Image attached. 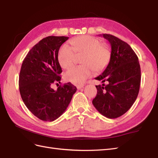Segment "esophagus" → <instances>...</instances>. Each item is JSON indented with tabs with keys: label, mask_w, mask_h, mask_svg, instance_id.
<instances>
[{
	"label": "esophagus",
	"mask_w": 158,
	"mask_h": 158,
	"mask_svg": "<svg viewBox=\"0 0 158 158\" xmlns=\"http://www.w3.org/2000/svg\"><path fill=\"white\" fill-rule=\"evenodd\" d=\"M83 86H84L83 85H77V88L78 90H79V89H81V88H83Z\"/></svg>",
	"instance_id": "obj_1"
}]
</instances>
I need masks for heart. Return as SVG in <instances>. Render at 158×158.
Masks as SVG:
<instances>
[{"instance_id": "heart-1", "label": "heart", "mask_w": 158, "mask_h": 158, "mask_svg": "<svg viewBox=\"0 0 158 158\" xmlns=\"http://www.w3.org/2000/svg\"><path fill=\"white\" fill-rule=\"evenodd\" d=\"M71 47L63 45L59 49L58 60L63 69L71 67L76 61V55H83L82 65L72 67L66 72L64 78L75 85H82L93 73L104 71L111 59V51L98 39L82 35L70 40Z\"/></svg>"}]
</instances>
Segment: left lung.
<instances>
[{
  "label": "left lung",
  "instance_id": "obj_1",
  "mask_svg": "<svg viewBox=\"0 0 158 158\" xmlns=\"http://www.w3.org/2000/svg\"><path fill=\"white\" fill-rule=\"evenodd\" d=\"M103 37L111 44V59L102 75L95 78L103 84L95 86L98 93L92 103L101 114L115 119L126 113L136 100L141 69L138 57L127 43L110 34Z\"/></svg>",
  "mask_w": 158,
  "mask_h": 158
}]
</instances>
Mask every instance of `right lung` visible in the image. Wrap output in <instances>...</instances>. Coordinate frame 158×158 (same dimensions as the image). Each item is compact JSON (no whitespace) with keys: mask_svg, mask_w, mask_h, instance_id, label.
Segmentation results:
<instances>
[{"mask_svg":"<svg viewBox=\"0 0 158 158\" xmlns=\"http://www.w3.org/2000/svg\"><path fill=\"white\" fill-rule=\"evenodd\" d=\"M68 39L64 36L43 39L29 51L22 63L19 80L21 98L32 114L44 121L59 118L77 91L70 82L60 85L57 90L51 88L52 83H60L61 79L58 52Z\"/></svg>","mask_w":158,"mask_h":158,"instance_id":"1","label":"right lung"}]
</instances>
